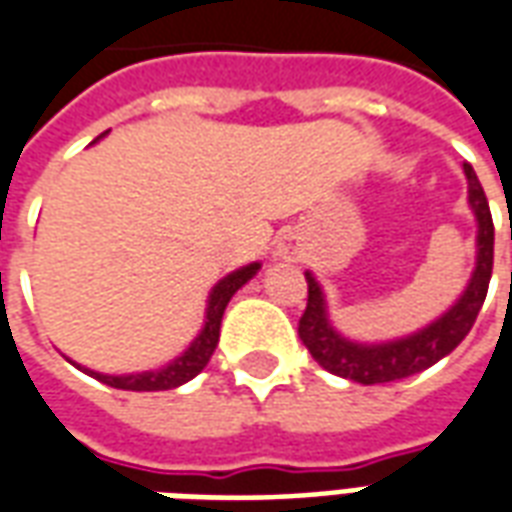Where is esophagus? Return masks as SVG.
<instances>
[{
  "mask_svg": "<svg viewBox=\"0 0 512 512\" xmlns=\"http://www.w3.org/2000/svg\"><path fill=\"white\" fill-rule=\"evenodd\" d=\"M277 255L285 257V260H299L301 257L299 235H282L277 244Z\"/></svg>",
  "mask_w": 512,
  "mask_h": 512,
  "instance_id": "obj_1",
  "label": "esophagus"
}]
</instances>
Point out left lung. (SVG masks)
<instances>
[{
  "instance_id": "left-lung-1",
  "label": "left lung",
  "mask_w": 512,
  "mask_h": 512,
  "mask_svg": "<svg viewBox=\"0 0 512 512\" xmlns=\"http://www.w3.org/2000/svg\"><path fill=\"white\" fill-rule=\"evenodd\" d=\"M466 180H469V205L477 219V263H474L472 279L461 293V299L452 304L441 318L397 340L386 343H356L337 332L326 312V296L318 279L307 277V310L299 321L301 343L307 345L312 359L329 370L334 376L348 378L356 384H389L397 378H408L433 367L439 359L452 354L469 329L477 321V312L483 307L491 268H494V222L491 208L485 200V191L474 175L472 164H463Z\"/></svg>"
}]
</instances>
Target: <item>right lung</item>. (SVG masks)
I'll return each mask as SVG.
<instances>
[{
    "instance_id": "1",
    "label": "right lung",
    "mask_w": 512,
    "mask_h": 512,
    "mask_svg": "<svg viewBox=\"0 0 512 512\" xmlns=\"http://www.w3.org/2000/svg\"><path fill=\"white\" fill-rule=\"evenodd\" d=\"M104 136V134H101ZM98 136V139H101ZM260 271V263H249V266L235 268L233 274H227L213 285L211 296H208V307H205V326L202 332L194 337V343L169 365L158 367V370H145V373H131V376H109V373H95L82 365H73L98 378L101 384L115 386V389H131V392H161V389H175V386L186 384L191 378L202 373V367L208 365V359L216 351L219 343V329H222V315L227 310V304L235 296V290H241Z\"/></svg>"
}]
</instances>
